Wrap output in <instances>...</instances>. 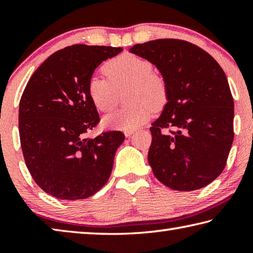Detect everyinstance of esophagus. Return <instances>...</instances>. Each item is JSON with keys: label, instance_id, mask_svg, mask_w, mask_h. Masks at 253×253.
Wrapping results in <instances>:
<instances>
[{"label": "esophagus", "instance_id": "1", "mask_svg": "<svg viewBox=\"0 0 253 253\" xmlns=\"http://www.w3.org/2000/svg\"><path fill=\"white\" fill-rule=\"evenodd\" d=\"M134 131H135V129H128V130H124V134H125V136H126V137H129V136H131L132 134H134Z\"/></svg>", "mask_w": 253, "mask_h": 253}]
</instances>
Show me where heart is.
Listing matches in <instances>:
<instances>
[{
  "mask_svg": "<svg viewBox=\"0 0 253 253\" xmlns=\"http://www.w3.org/2000/svg\"><path fill=\"white\" fill-rule=\"evenodd\" d=\"M108 80L92 77L88 84L89 97L96 108L108 113L117 105L119 95L128 89V108L117 110L102 119L111 129H136L162 108L168 98V87L161 76L153 74L152 63L134 54H122L102 67Z\"/></svg>",
  "mask_w": 253,
  "mask_h": 253,
  "instance_id": "b5f03b06",
  "label": "heart"
}]
</instances>
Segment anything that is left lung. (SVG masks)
Segmentation results:
<instances>
[{
    "mask_svg": "<svg viewBox=\"0 0 253 253\" xmlns=\"http://www.w3.org/2000/svg\"><path fill=\"white\" fill-rule=\"evenodd\" d=\"M129 52L155 66L168 87L166 104L151 127L154 175L176 191L207 186L222 173L233 143L234 104L224 71L183 40L148 41Z\"/></svg>",
    "mask_w": 253,
    "mask_h": 253,
    "instance_id": "1",
    "label": "left lung"
}]
</instances>
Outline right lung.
Segmentation results:
<instances>
[{
	"instance_id": "obj_1",
	"label": "right lung",
	"mask_w": 253,
	"mask_h": 253,
	"mask_svg": "<svg viewBox=\"0 0 253 253\" xmlns=\"http://www.w3.org/2000/svg\"><path fill=\"white\" fill-rule=\"evenodd\" d=\"M123 48L74 44L51 54L30 78L19 107V132L25 164L45 193L81 200L108 181L125 135L84 134L99 122L88 84L102 61Z\"/></svg>"
}]
</instances>
